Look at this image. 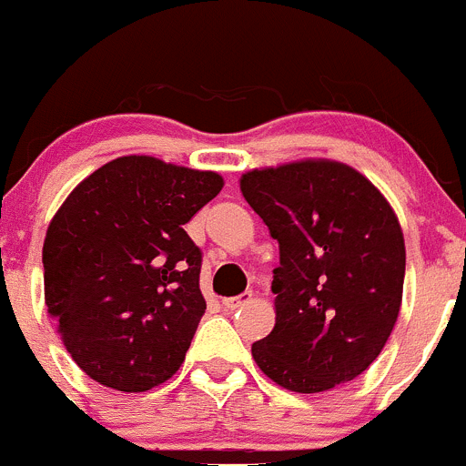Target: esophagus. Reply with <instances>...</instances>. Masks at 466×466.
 Here are the masks:
<instances>
[{
  "mask_svg": "<svg viewBox=\"0 0 466 466\" xmlns=\"http://www.w3.org/2000/svg\"><path fill=\"white\" fill-rule=\"evenodd\" d=\"M248 302H252V293H250V290H248V293H243V295H238V298H228L223 302V307L228 309V311H237V309L246 307Z\"/></svg>",
  "mask_w": 466,
  "mask_h": 466,
  "instance_id": "obj_1",
  "label": "esophagus"
}]
</instances>
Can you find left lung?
I'll return each instance as SVG.
<instances>
[{"label":"left lung","mask_w":466,"mask_h":466,"mask_svg":"<svg viewBox=\"0 0 466 466\" xmlns=\"http://www.w3.org/2000/svg\"><path fill=\"white\" fill-rule=\"evenodd\" d=\"M241 194L279 243L275 329L252 345L255 363L302 394L354 380L377 360L401 307L406 246L392 207L331 159L248 171Z\"/></svg>","instance_id":"8db88e82"}]
</instances>
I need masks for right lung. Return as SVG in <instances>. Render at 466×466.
Here are the masks:
<instances>
[{
  "label": "right lung",
  "instance_id": "right-lung-1",
  "mask_svg": "<svg viewBox=\"0 0 466 466\" xmlns=\"http://www.w3.org/2000/svg\"><path fill=\"white\" fill-rule=\"evenodd\" d=\"M214 171L126 155L87 176L46 229L45 302L78 368L146 392L180 370L207 304L185 232L218 196Z\"/></svg>",
  "mask_w": 466,
  "mask_h": 466
}]
</instances>
